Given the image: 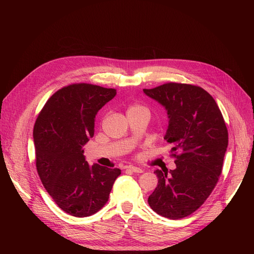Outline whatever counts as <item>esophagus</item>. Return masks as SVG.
<instances>
[{
    "label": "esophagus",
    "mask_w": 254,
    "mask_h": 254,
    "mask_svg": "<svg viewBox=\"0 0 254 254\" xmlns=\"http://www.w3.org/2000/svg\"><path fill=\"white\" fill-rule=\"evenodd\" d=\"M127 170H128V171H130V172H132V173H136V174H141V173H143V170H142V168H140V167H136V166H132V165L128 166V167H127Z\"/></svg>",
    "instance_id": "esophagus-1"
}]
</instances>
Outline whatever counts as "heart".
Here are the masks:
<instances>
[{
  "label": "heart",
  "mask_w": 254,
  "mask_h": 254,
  "mask_svg": "<svg viewBox=\"0 0 254 254\" xmlns=\"http://www.w3.org/2000/svg\"><path fill=\"white\" fill-rule=\"evenodd\" d=\"M137 109H145V108H143V107H141V106H136V105L135 106H131L129 108V110H137Z\"/></svg>",
  "instance_id": "b5f03b06"
}]
</instances>
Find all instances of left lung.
Wrapping results in <instances>:
<instances>
[{"label": "left lung", "mask_w": 254, "mask_h": 254, "mask_svg": "<svg viewBox=\"0 0 254 254\" xmlns=\"http://www.w3.org/2000/svg\"><path fill=\"white\" fill-rule=\"evenodd\" d=\"M144 93L162 105L168 118L164 140L176 168L155 171L158 186L148 204L170 219L187 217L202 205L221 174L228 130L214 98L200 87L170 82Z\"/></svg>", "instance_id": "1"}]
</instances>
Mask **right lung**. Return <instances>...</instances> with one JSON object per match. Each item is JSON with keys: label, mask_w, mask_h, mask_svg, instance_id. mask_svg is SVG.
Wrapping results in <instances>:
<instances>
[{"label": "right lung", "mask_w": 254, "mask_h": 254, "mask_svg": "<svg viewBox=\"0 0 254 254\" xmlns=\"http://www.w3.org/2000/svg\"><path fill=\"white\" fill-rule=\"evenodd\" d=\"M115 89L74 83L54 93L34 127L36 166L45 190L75 217L95 214L108 201L120 168L89 165L83 145L94 135L95 115Z\"/></svg>", "instance_id": "add662e5"}]
</instances>
